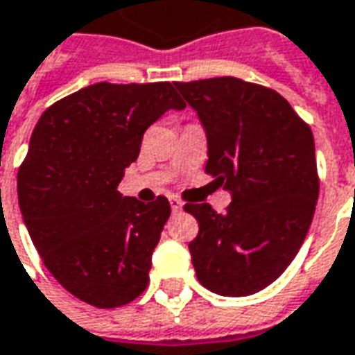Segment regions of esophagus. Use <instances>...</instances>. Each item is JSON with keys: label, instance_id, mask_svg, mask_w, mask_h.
Wrapping results in <instances>:
<instances>
[{"label": "esophagus", "instance_id": "obj_1", "mask_svg": "<svg viewBox=\"0 0 355 355\" xmlns=\"http://www.w3.org/2000/svg\"><path fill=\"white\" fill-rule=\"evenodd\" d=\"M169 203H171V209H173V212L182 211V201H180L178 198H175V196H171Z\"/></svg>", "mask_w": 355, "mask_h": 355}]
</instances>
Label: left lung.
Masks as SVG:
<instances>
[{
  "instance_id": "1",
  "label": "left lung",
  "mask_w": 355,
  "mask_h": 355,
  "mask_svg": "<svg viewBox=\"0 0 355 355\" xmlns=\"http://www.w3.org/2000/svg\"><path fill=\"white\" fill-rule=\"evenodd\" d=\"M207 133L205 171L231 193L224 214L186 203L198 280L218 295L244 297L275 282L297 256L316 209L314 137L278 92L235 77L175 83Z\"/></svg>"
}]
</instances>
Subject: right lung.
<instances>
[{
  "label": "right lung",
  "mask_w": 355,
  "mask_h": 355,
  "mask_svg": "<svg viewBox=\"0 0 355 355\" xmlns=\"http://www.w3.org/2000/svg\"><path fill=\"white\" fill-rule=\"evenodd\" d=\"M184 107L171 83H97L39 118L18 171V205L44 267L84 303L114 309L146 290L171 205L164 196L124 198L116 186L144 131Z\"/></svg>",
  "instance_id": "right-lung-1"
}]
</instances>
